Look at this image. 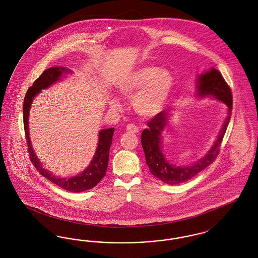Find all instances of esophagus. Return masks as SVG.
I'll return each instance as SVG.
<instances>
[{
  "label": "esophagus",
  "mask_w": 258,
  "mask_h": 258,
  "mask_svg": "<svg viewBox=\"0 0 258 258\" xmlns=\"http://www.w3.org/2000/svg\"><path fill=\"white\" fill-rule=\"evenodd\" d=\"M125 130L127 131V132H130V133H133V134H137L138 133V127L134 124V123H128V124H126V126H125Z\"/></svg>",
  "instance_id": "obj_1"
}]
</instances>
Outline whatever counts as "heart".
<instances>
[{
  "label": "heart",
  "mask_w": 258,
  "mask_h": 258,
  "mask_svg": "<svg viewBox=\"0 0 258 258\" xmlns=\"http://www.w3.org/2000/svg\"><path fill=\"white\" fill-rule=\"evenodd\" d=\"M174 88L175 77L171 72L154 64L138 67L117 82L118 92L126 98H134L135 110L144 117H153L160 113L171 98ZM109 103L115 110L122 107L115 96H111Z\"/></svg>",
  "instance_id": "obj_1"
}]
</instances>
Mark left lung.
Here are the masks:
<instances>
[{"label":"left lung","instance_id":"left-lung-1","mask_svg":"<svg viewBox=\"0 0 258 258\" xmlns=\"http://www.w3.org/2000/svg\"><path fill=\"white\" fill-rule=\"evenodd\" d=\"M196 97L197 98H215L227 106L226 117L222 122L216 140L203 157L196 162L187 165H176L166 158L162 151L163 132L168 127L173 116L170 109L162 110L157 114L152 121L148 123L149 127L142 132L141 144L148 167L156 178L165 184L184 183L216 160L222 138L230 121L232 113V95L229 87L218 70L211 68L207 72L197 75Z\"/></svg>","mask_w":258,"mask_h":258}]
</instances>
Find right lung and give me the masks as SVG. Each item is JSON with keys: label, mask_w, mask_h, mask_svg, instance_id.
Returning a JSON list of instances; mask_svg holds the SVG:
<instances>
[{"label": "right lung", "mask_w": 258, "mask_h": 258, "mask_svg": "<svg viewBox=\"0 0 258 258\" xmlns=\"http://www.w3.org/2000/svg\"><path fill=\"white\" fill-rule=\"evenodd\" d=\"M74 72L67 68H51L44 71L41 75L34 82L33 86L30 87L26 93L23 103V121H24L25 135L27 139L28 149L30 153V159L34 166L37 168L44 178L51 181L66 190L72 192H81L93 188L100 182V180L105 176L108 160H109V149L112 144V136L114 134V127L100 130L98 132V146L96 149L95 155L89 165L83 171L70 178H62L54 175L52 172L45 169L37 158L34 148L31 142L30 131H29V116L32 103L37 95L45 89H48L53 84L60 82L63 78L73 75Z\"/></svg>", "instance_id": "add662e5"}]
</instances>
